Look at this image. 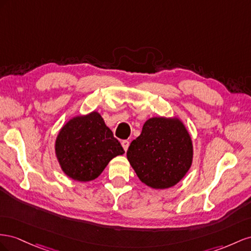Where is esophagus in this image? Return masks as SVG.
I'll list each match as a JSON object with an SVG mask.
<instances>
[{
    "label": "esophagus",
    "mask_w": 251,
    "mask_h": 251,
    "mask_svg": "<svg viewBox=\"0 0 251 251\" xmlns=\"http://www.w3.org/2000/svg\"><path fill=\"white\" fill-rule=\"evenodd\" d=\"M121 144H122V146H123V148H124L125 151H127L128 147H129V142H128L127 140H124V141H122Z\"/></svg>",
    "instance_id": "obj_1"
}]
</instances>
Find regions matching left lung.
Masks as SVG:
<instances>
[{
	"label": "left lung",
	"instance_id": "obj_1",
	"mask_svg": "<svg viewBox=\"0 0 251 251\" xmlns=\"http://www.w3.org/2000/svg\"><path fill=\"white\" fill-rule=\"evenodd\" d=\"M127 159L141 182L153 189L174 187L188 173L193 161L190 133L177 118L148 119L131 142Z\"/></svg>",
	"mask_w": 251,
	"mask_h": 251
}]
</instances>
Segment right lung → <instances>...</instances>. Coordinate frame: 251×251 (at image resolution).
I'll return each instance as SVG.
<instances>
[{"instance_id": "1", "label": "right lung", "mask_w": 251, "mask_h": 251, "mask_svg": "<svg viewBox=\"0 0 251 251\" xmlns=\"http://www.w3.org/2000/svg\"><path fill=\"white\" fill-rule=\"evenodd\" d=\"M62 171L77 182H90L103 173L114 156L125 151L101 114H78L62 126L54 142Z\"/></svg>"}]
</instances>
